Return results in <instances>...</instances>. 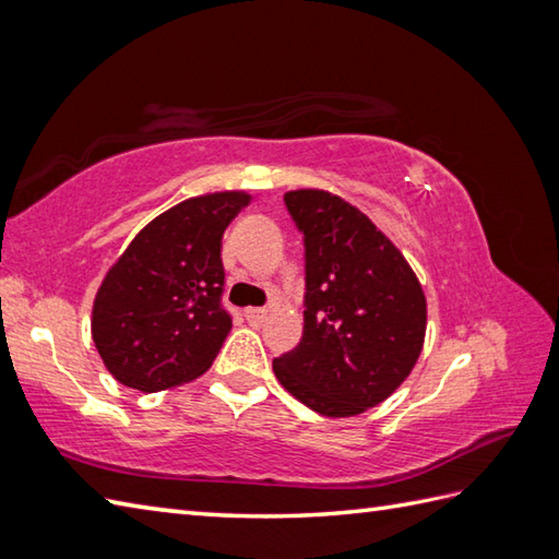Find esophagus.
Returning <instances> with one entry per match:
<instances>
[{
  "instance_id": "obj_1",
  "label": "esophagus",
  "mask_w": 559,
  "mask_h": 559,
  "mask_svg": "<svg viewBox=\"0 0 559 559\" xmlns=\"http://www.w3.org/2000/svg\"><path fill=\"white\" fill-rule=\"evenodd\" d=\"M245 318L249 320L251 328H259V324H263V320H266V308H247Z\"/></svg>"
}]
</instances>
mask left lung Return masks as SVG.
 <instances>
[{"instance_id":"1","label":"left lung","mask_w":559,"mask_h":559,"mask_svg":"<svg viewBox=\"0 0 559 559\" xmlns=\"http://www.w3.org/2000/svg\"><path fill=\"white\" fill-rule=\"evenodd\" d=\"M283 202L306 247V322L273 373L314 413L349 418L389 399L415 367L425 293L393 241L349 202L324 190H290Z\"/></svg>"}]
</instances>
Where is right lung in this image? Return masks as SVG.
I'll use <instances>...</instances> for the list:
<instances>
[{"mask_svg": "<svg viewBox=\"0 0 559 559\" xmlns=\"http://www.w3.org/2000/svg\"><path fill=\"white\" fill-rule=\"evenodd\" d=\"M247 192H210L170 207L139 231L107 271L93 306V340L129 389L156 393L198 379L231 330L222 306V235Z\"/></svg>", "mask_w": 559, "mask_h": 559, "instance_id": "obj_1", "label": "right lung"}]
</instances>
